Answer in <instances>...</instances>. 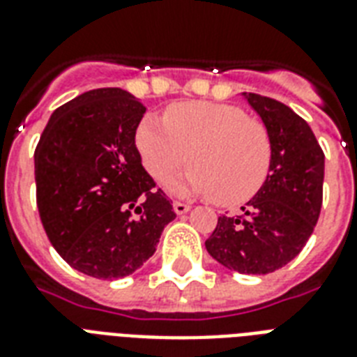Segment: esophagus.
<instances>
[{"label": "esophagus", "mask_w": 357, "mask_h": 357, "mask_svg": "<svg viewBox=\"0 0 357 357\" xmlns=\"http://www.w3.org/2000/svg\"><path fill=\"white\" fill-rule=\"evenodd\" d=\"M173 211H175L176 214H186L190 211V205L188 203H182V201H175V203H173Z\"/></svg>", "instance_id": "esophagus-1"}]
</instances>
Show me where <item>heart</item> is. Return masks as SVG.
Returning a JSON list of instances; mask_svg holds the SVG:
<instances>
[{"label":"heart","instance_id":"obj_1","mask_svg":"<svg viewBox=\"0 0 357 357\" xmlns=\"http://www.w3.org/2000/svg\"><path fill=\"white\" fill-rule=\"evenodd\" d=\"M143 163L167 181L190 156L192 167L173 181L178 194L213 195L218 205H241L258 194L273 160L271 137L259 120L239 107L213 101L171 105L163 120L146 116L135 135Z\"/></svg>","mask_w":357,"mask_h":357}]
</instances>
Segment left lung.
I'll use <instances>...</instances> for the list:
<instances>
[{"label":"left lung","instance_id":"obj_1","mask_svg":"<svg viewBox=\"0 0 357 357\" xmlns=\"http://www.w3.org/2000/svg\"><path fill=\"white\" fill-rule=\"evenodd\" d=\"M243 96L269 133V175L239 216H220L205 246L229 271L267 275L290 264L314 231L321 208L324 152L310 126L290 107L259 93Z\"/></svg>","mask_w":357,"mask_h":357}]
</instances>
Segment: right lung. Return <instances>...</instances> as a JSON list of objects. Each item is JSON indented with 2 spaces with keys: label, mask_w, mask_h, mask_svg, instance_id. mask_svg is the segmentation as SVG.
I'll return each mask as SVG.
<instances>
[{
  "label": "right lung",
  "mask_w": 357,
  "mask_h": 357,
  "mask_svg": "<svg viewBox=\"0 0 357 357\" xmlns=\"http://www.w3.org/2000/svg\"><path fill=\"white\" fill-rule=\"evenodd\" d=\"M144 112L126 90H90L58 107L37 143L43 227L61 258L88 277L135 273L176 216L135 146Z\"/></svg>",
  "instance_id": "obj_1"
}]
</instances>
